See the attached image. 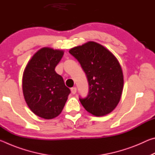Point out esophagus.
Wrapping results in <instances>:
<instances>
[{
    "mask_svg": "<svg viewBox=\"0 0 155 155\" xmlns=\"http://www.w3.org/2000/svg\"><path fill=\"white\" fill-rule=\"evenodd\" d=\"M71 92L72 94H75L76 93H77V87H72L71 88Z\"/></svg>",
    "mask_w": 155,
    "mask_h": 155,
    "instance_id": "34e87169",
    "label": "esophagus"
}]
</instances>
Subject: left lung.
I'll return each mask as SVG.
<instances>
[{
  "label": "left lung",
  "mask_w": 155,
  "mask_h": 155,
  "mask_svg": "<svg viewBox=\"0 0 155 155\" xmlns=\"http://www.w3.org/2000/svg\"><path fill=\"white\" fill-rule=\"evenodd\" d=\"M69 52L80 63L87 78V96L79 98L84 108L96 116L111 113L119 103L124 85L122 68L116 57L94 41L74 47Z\"/></svg>",
  "instance_id": "1"
}]
</instances>
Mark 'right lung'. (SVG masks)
I'll return each mask as SVG.
<instances>
[{
	"instance_id": "obj_1",
	"label": "right lung",
	"mask_w": 155,
	"mask_h": 155,
	"mask_svg": "<svg viewBox=\"0 0 155 155\" xmlns=\"http://www.w3.org/2000/svg\"><path fill=\"white\" fill-rule=\"evenodd\" d=\"M64 52L48 47L36 52L23 73L22 91L26 103L34 114L52 119L61 114L70 89L54 70Z\"/></svg>"
}]
</instances>
